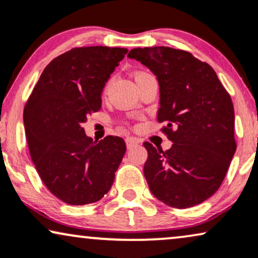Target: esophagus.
<instances>
[{
    "instance_id": "34e87169",
    "label": "esophagus",
    "mask_w": 258,
    "mask_h": 258,
    "mask_svg": "<svg viewBox=\"0 0 258 258\" xmlns=\"http://www.w3.org/2000/svg\"><path fill=\"white\" fill-rule=\"evenodd\" d=\"M140 141L137 139H135V137H126L125 139V143H126V148L130 149L133 148L134 146H136L137 143H139Z\"/></svg>"
}]
</instances>
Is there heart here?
Listing matches in <instances>:
<instances>
[{"instance_id":"heart-1","label":"heart","mask_w":258,"mask_h":258,"mask_svg":"<svg viewBox=\"0 0 258 258\" xmlns=\"http://www.w3.org/2000/svg\"><path fill=\"white\" fill-rule=\"evenodd\" d=\"M139 75H140V73H139Z\"/></svg>"}]
</instances>
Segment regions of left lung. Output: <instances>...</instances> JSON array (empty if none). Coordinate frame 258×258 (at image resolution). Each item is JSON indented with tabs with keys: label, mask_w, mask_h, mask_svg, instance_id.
I'll list each match as a JSON object with an SVG mask.
<instances>
[{
	"label": "left lung",
	"mask_w": 258,
	"mask_h": 258,
	"mask_svg": "<svg viewBox=\"0 0 258 258\" xmlns=\"http://www.w3.org/2000/svg\"><path fill=\"white\" fill-rule=\"evenodd\" d=\"M128 58L156 76L158 121L166 123L162 130L173 142L166 152L143 143L150 192L176 209L202 204L222 185L237 148L231 97L215 70L188 52L155 46L134 48Z\"/></svg>",
	"instance_id": "1"
}]
</instances>
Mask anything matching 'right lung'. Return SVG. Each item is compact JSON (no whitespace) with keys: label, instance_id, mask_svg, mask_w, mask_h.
<instances>
[{"label":"right lung","instance_id":"add662e5","mask_svg":"<svg viewBox=\"0 0 258 258\" xmlns=\"http://www.w3.org/2000/svg\"><path fill=\"white\" fill-rule=\"evenodd\" d=\"M126 48H73L46 66L23 110L32 161L52 195L70 205L98 202L125 153L122 137L92 141L83 128L102 106L110 75Z\"/></svg>","mask_w":258,"mask_h":258}]
</instances>
